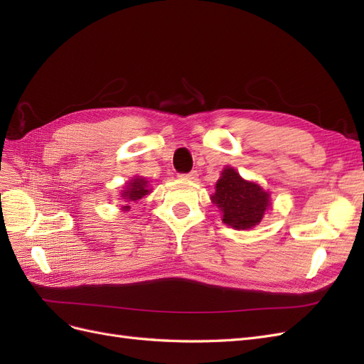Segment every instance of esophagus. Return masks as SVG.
I'll return each instance as SVG.
<instances>
[{
  "instance_id": "1",
  "label": "esophagus",
  "mask_w": 364,
  "mask_h": 364,
  "mask_svg": "<svg viewBox=\"0 0 364 364\" xmlns=\"http://www.w3.org/2000/svg\"><path fill=\"white\" fill-rule=\"evenodd\" d=\"M182 179H188V181H196L197 178H199V173H197L196 170L190 171V173H185V174H181Z\"/></svg>"
}]
</instances>
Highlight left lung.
<instances>
[{
    "mask_svg": "<svg viewBox=\"0 0 364 364\" xmlns=\"http://www.w3.org/2000/svg\"><path fill=\"white\" fill-rule=\"evenodd\" d=\"M269 193L259 185L245 181L234 168H225L211 197L223 213V222L235 229H250L261 222L269 208Z\"/></svg>",
    "mask_w": 364,
    "mask_h": 364,
    "instance_id": "8db88e82",
    "label": "left lung"
}]
</instances>
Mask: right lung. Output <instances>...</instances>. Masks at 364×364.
Masks as SVG:
<instances>
[{
  "mask_svg": "<svg viewBox=\"0 0 364 364\" xmlns=\"http://www.w3.org/2000/svg\"><path fill=\"white\" fill-rule=\"evenodd\" d=\"M149 194V190H147V181L144 179H134L130 183H129V188L124 190L123 193V197L126 200L129 202H136L139 199H142V197ZM124 209H129V206H124Z\"/></svg>",
  "mask_w": 364,
  "mask_h": 364,
  "instance_id": "add662e5",
  "label": "right lung"
}]
</instances>
